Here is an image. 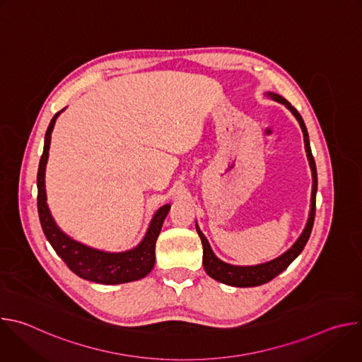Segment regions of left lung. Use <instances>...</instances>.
<instances>
[{
	"mask_svg": "<svg viewBox=\"0 0 362 362\" xmlns=\"http://www.w3.org/2000/svg\"><path fill=\"white\" fill-rule=\"evenodd\" d=\"M267 95H269L272 100L282 103L285 105L292 115L296 117V120L299 122V126L302 129L303 133V141H305V150H306V156L309 160V166H311L313 170V197H311V212H309V218L306 222V226L302 232V235L298 238V240L293 243V246L291 249H288L284 255H281L279 257L274 261L261 264V265H255V267H235V265H229L223 261H221L219 257H216V255L214 253L208 239L204 238V235L200 232V229L196 225V230L200 236L202 245H203V268L211 278L230 285V286H239V288H247V286H257L267 284L269 281H272L275 276H278L281 272H284L292 262L293 259H296L298 255L302 252V249L305 247L309 235L313 232V226H314V221H315V203H317V189H318V177H317V166H315V160L313 156L311 151V146H309V137H308V132H306V126L300 117V115L298 113V110L291 105L288 100H285L282 95L275 94V93H267Z\"/></svg>",
	"mask_w": 362,
	"mask_h": 362,
	"instance_id": "1",
	"label": "left lung"
}]
</instances>
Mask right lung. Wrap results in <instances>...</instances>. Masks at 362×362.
<instances>
[{
    "label": "right lung",
    "mask_w": 362,
    "mask_h": 362,
    "mask_svg": "<svg viewBox=\"0 0 362 362\" xmlns=\"http://www.w3.org/2000/svg\"><path fill=\"white\" fill-rule=\"evenodd\" d=\"M62 112L56 113L48 124L44 139V150L41 154L37 173V208L42 232L49 245L56 250V253L62 257L64 264L70 268V271H73L77 276L103 285H117L139 281L144 278L147 274H150V271L154 267V261H156L154 247H156V240L160 233L163 221L166 219L170 211V204L162 206V208L154 214L143 240L136 247L126 252H105L93 249L66 235L56 225L53 216L49 214V209L47 206L44 180L51 141V132H53L56 120Z\"/></svg>",
    "instance_id": "1"
}]
</instances>
